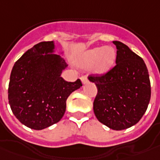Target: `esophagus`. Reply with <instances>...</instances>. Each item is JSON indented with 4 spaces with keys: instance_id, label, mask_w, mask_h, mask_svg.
I'll return each mask as SVG.
<instances>
[{
    "instance_id": "obj_1",
    "label": "esophagus",
    "mask_w": 160,
    "mask_h": 160,
    "mask_svg": "<svg viewBox=\"0 0 160 160\" xmlns=\"http://www.w3.org/2000/svg\"><path fill=\"white\" fill-rule=\"evenodd\" d=\"M81 80H82V83H87V82H89V80H88V78H87L86 75H83L81 77Z\"/></svg>"
}]
</instances>
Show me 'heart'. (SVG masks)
I'll use <instances>...</instances> for the list:
<instances>
[{
  "mask_svg": "<svg viewBox=\"0 0 160 160\" xmlns=\"http://www.w3.org/2000/svg\"><path fill=\"white\" fill-rule=\"evenodd\" d=\"M116 54L111 47H99L88 50L79 60V64L87 68L95 63L93 70L96 73H103L114 63Z\"/></svg>",
  "mask_w": 160,
  "mask_h": 160,
  "instance_id": "1",
  "label": "heart"
}]
</instances>
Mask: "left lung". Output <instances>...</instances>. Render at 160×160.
Listing matches in <instances>:
<instances>
[{
  "instance_id": "obj_1",
  "label": "left lung",
  "mask_w": 160,
  "mask_h": 160,
  "mask_svg": "<svg viewBox=\"0 0 160 160\" xmlns=\"http://www.w3.org/2000/svg\"><path fill=\"white\" fill-rule=\"evenodd\" d=\"M116 64L103 74H91L98 93L93 110L99 122L121 131L141 119L151 99V82L145 62L128 46L118 41Z\"/></svg>"
}]
</instances>
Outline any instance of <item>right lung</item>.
I'll return each instance as SVG.
<instances>
[{
    "instance_id": "right-lung-1",
    "label": "right lung",
    "mask_w": 160,
    "mask_h": 160,
    "mask_svg": "<svg viewBox=\"0 0 160 160\" xmlns=\"http://www.w3.org/2000/svg\"><path fill=\"white\" fill-rule=\"evenodd\" d=\"M54 43L41 42L15 62L8 84L12 112L28 128L42 130L59 122L64 115L66 100L82 83L61 78L66 63L52 52Z\"/></svg>"
}]
</instances>
